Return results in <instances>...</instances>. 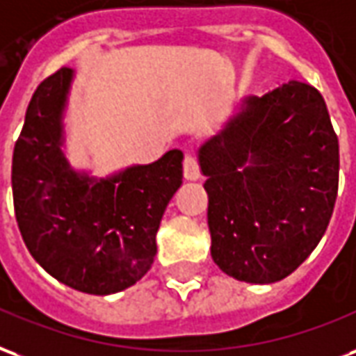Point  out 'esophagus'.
<instances>
[{"mask_svg":"<svg viewBox=\"0 0 356 356\" xmlns=\"http://www.w3.org/2000/svg\"><path fill=\"white\" fill-rule=\"evenodd\" d=\"M184 178L188 181H195L201 178V170H199L197 159L191 153H188V155L184 157Z\"/></svg>","mask_w":356,"mask_h":356,"instance_id":"obj_1","label":"esophagus"}]
</instances>
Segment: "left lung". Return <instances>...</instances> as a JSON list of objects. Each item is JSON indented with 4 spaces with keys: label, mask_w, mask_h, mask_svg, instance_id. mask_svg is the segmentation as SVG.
<instances>
[{
    "label": "left lung",
    "mask_w": 356,
    "mask_h": 356,
    "mask_svg": "<svg viewBox=\"0 0 356 356\" xmlns=\"http://www.w3.org/2000/svg\"><path fill=\"white\" fill-rule=\"evenodd\" d=\"M209 195L212 260L271 284L307 260L338 197L339 144L321 92L288 81L246 96L197 152Z\"/></svg>",
    "instance_id": "8db88e82"
}]
</instances>
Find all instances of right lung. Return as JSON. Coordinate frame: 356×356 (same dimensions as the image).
I'll return each mask as SVG.
<instances>
[{
  "label": "right lung",
  "mask_w": 356,
  "mask_h": 356,
  "mask_svg": "<svg viewBox=\"0 0 356 356\" xmlns=\"http://www.w3.org/2000/svg\"><path fill=\"white\" fill-rule=\"evenodd\" d=\"M74 70L40 83L13 152V201L33 260L62 284L108 296L149 271L155 235L181 186L180 149L106 178L75 170L64 153V110Z\"/></svg>",
  "instance_id": "add662e5"
}]
</instances>
